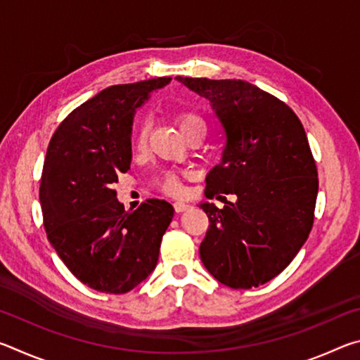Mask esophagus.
<instances>
[{
  "mask_svg": "<svg viewBox=\"0 0 360 360\" xmlns=\"http://www.w3.org/2000/svg\"><path fill=\"white\" fill-rule=\"evenodd\" d=\"M186 210H188V205L187 203H184V202H176L174 203V211L176 212H182V211H186Z\"/></svg>",
  "mask_w": 360,
  "mask_h": 360,
  "instance_id": "34e87169",
  "label": "esophagus"
}]
</instances>
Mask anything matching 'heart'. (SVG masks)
I'll list each match as a JSON object with an SVG mask.
<instances>
[{
    "instance_id": "obj_1",
    "label": "heart",
    "mask_w": 360,
    "mask_h": 360,
    "mask_svg": "<svg viewBox=\"0 0 360 360\" xmlns=\"http://www.w3.org/2000/svg\"><path fill=\"white\" fill-rule=\"evenodd\" d=\"M176 125H178V129L184 138L193 131L205 133V120L200 117L198 114H195L192 111L178 112V115H176ZM146 141H148V135H146V129H143L136 138V149L144 150ZM187 176H188L187 173L179 174L174 172H168L160 178V187L169 195H182L184 193L182 178H187Z\"/></svg>"
}]
</instances>
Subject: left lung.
<instances>
[{"label":"left lung","mask_w":360,"mask_h":360,"mask_svg":"<svg viewBox=\"0 0 360 360\" xmlns=\"http://www.w3.org/2000/svg\"><path fill=\"white\" fill-rule=\"evenodd\" d=\"M208 100L221 124L222 160L206 176L200 205L210 227L200 257L219 283L251 289L278 276L314 221L318 169L295 112L257 85L236 79L176 77Z\"/></svg>","instance_id":"obj_1"}]
</instances>
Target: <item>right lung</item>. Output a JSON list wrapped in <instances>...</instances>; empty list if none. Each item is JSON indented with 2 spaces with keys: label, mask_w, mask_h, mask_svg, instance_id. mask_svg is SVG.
<instances>
[{
  "label": "right lung",
  "mask_w": 360,
  "mask_h": 360,
  "mask_svg": "<svg viewBox=\"0 0 360 360\" xmlns=\"http://www.w3.org/2000/svg\"><path fill=\"white\" fill-rule=\"evenodd\" d=\"M172 77L111 85L68 114L49 143L39 202L47 238L79 281L125 294L157 265L174 210L146 200L127 212L112 188L131 163V125L150 92Z\"/></svg>",
  "instance_id": "obj_1"
}]
</instances>
